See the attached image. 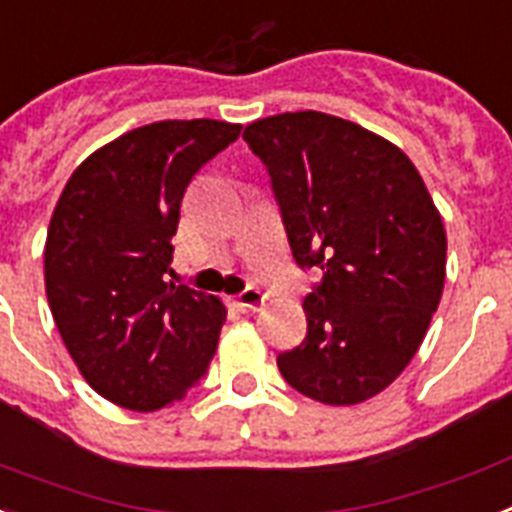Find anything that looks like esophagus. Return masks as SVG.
Segmentation results:
<instances>
[{"mask_svg": "<svg viewBox=\"0 0 512 512\" xmlns=\"http://www.w3.org/2000/svg\"><path fill=\"white\" fill-rule=\"evenodd\" d=\"M266 295L261 293L259 287H248V290H243V293L235 298V306L240 308V311H259L261 306H264Z\"/></svg>", "mask_w": 512, "mask_h": 512, "instance_id": "esophagus-1", "label": "esophagus"}]
</instances>
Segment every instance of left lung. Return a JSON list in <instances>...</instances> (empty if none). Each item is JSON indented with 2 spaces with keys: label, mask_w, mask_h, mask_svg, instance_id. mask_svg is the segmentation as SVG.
I'll return each instance as SVG.
<instances>
[{
  "label": "left lung",
  "mask_w": 512,
  "mask_h": 512,
  "mask_svg": "<svg viewBox=\"0 0 512 512\" xmlns=\"http://www.w3.org/2000/svg\"><path fill=\"white\" fill-rule=\"evenodd\" d=\"M243 138L298 266L322 269L306 337L277 356L282 377L327 405L374 398L416 356L445 287L447 235L424 180L395 143L314 109L251 122Z\"/></svg>",
  "instance_id": "8db88e82"
}]
</instances>
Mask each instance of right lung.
<instances>
[{"mask_svg":"<svg viewBox=\"0 0 512 512\" xmlns=\"http://www.w3.org/2000/svg\"><path fill=\"white\" fill-rule=\"evenodd\" d=\"M238 135L219 120L135 128L88 156L54 206L46 298L67 353L109 403L159 411L209 369L225 306L167 272L185 188Z\"/></svg>","mask_w":512,"mask_h":512,"instance_id":"1","label":"right lung"}]
</instances>
